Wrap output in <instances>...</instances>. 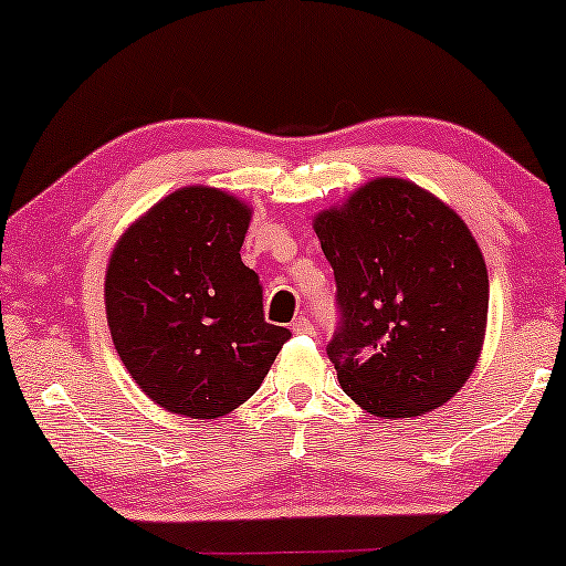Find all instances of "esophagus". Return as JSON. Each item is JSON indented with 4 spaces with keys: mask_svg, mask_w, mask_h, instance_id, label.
I'll return each mask as SVG.
<instances>
[{
    "mask_svg": "<svg viewBox=\"0 0 566 566\" xmlns=\"http://www.w3.org/2000/svg\"><path fill=\"white\" fill-rule=\"evenodd\" d=\"M291 329L296 332V335H312L314 324H312V319H308V316H298L296 322H291Z\"/></svg>",
    "mask_w": 566,
    "mask_h": 566,
    "instance_id": "obj_1",
    "label": "esophagus"
}]
</instances>
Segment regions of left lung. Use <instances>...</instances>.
I'll return each mask as SVG.
<instances>
[{
  "instance_id": "obj_1",
  "label": "left lung",
  "mask_w": 566,
  "mask_h": 566,
  "mask_svg": "<svg viewBox=\"0 0 566 566\" xmlns=\"http://www.w3.org/2000/svg\"><path fill=\"white\" fill-rule=\"evenodd\" d=\"M343 312L327 347L339 386L397 420L446 405L484 345L490 277L459 213L420 185L376 177L314 216Z\"/></svg>"
}]
</instances>
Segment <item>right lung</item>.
<instances>
[{"mask_svg": "<svg viewBox=\"0 0 566 566\" xmlns=\"http://www.w3.org/2000/svg\"><path fill=\"white\" fill-rule=\"evenodd\" d=\"M252 208L227 190L169 192L115 242L105 314L123 366L167 412L216 420L265 381L291 332L265 322L242 262Z\"/></svg>", "mask_w": 566, "mask_h": 566, "instance_id": "right-lung-1", "label": "right lung"}]
</instances>
